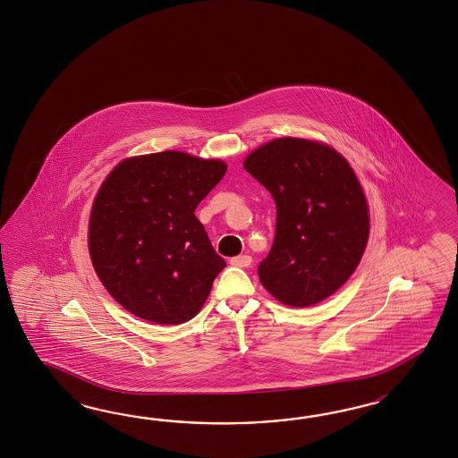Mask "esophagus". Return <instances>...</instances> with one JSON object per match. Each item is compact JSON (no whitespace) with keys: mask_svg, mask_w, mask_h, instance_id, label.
Segmentation results:
<instances>
[{"mask_svg":"<svg viewBox=\"0 0 458 458\" xmlns=\"http://www.w3.org/2000/svg\"><path fill=\"white\" fill-rule=\"evenodd\" d=\"M252 262V258L249 254H241V256H235L231 259V264L235 267H249Z\"/></svg>","mask_w":458,"mask_h":458,"instance_id":"1","label":"esophagus"}]
</instances>
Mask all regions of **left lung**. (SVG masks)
<instances>
[{"mask_svg":"<svg viewBox=\"0 0 458 458\" xmlns=\"http://www.w3.org/2000/svg\"><path fill=\"white\" fill-rule=\"evenodd\" d=\"M244 169L275 199L273 248L258 275L276 300L306 308L327 300L353 275L369 231L365 194L353 169L327 145L276 139Z\"/></svg>","mask_w":458,"mask_h":458,"instance_id":"left-lung-1","label":"left lung"}]
</instances>
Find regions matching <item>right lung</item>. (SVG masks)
Listing matches in <instances>:
<instances>
[{
    "label": "right lung",
    "instance_id": "right-lung-1",
    "mask_svg": "<svg viewBox=\"0 0 458 458\" xmlns=\"http://www.w3.org/2000/svg\"><path fill=\"white\" fill-rule=\"evenodd\" d=\"M227 165L167 150L118 164L93 202L89 248L106 291L131 314L181 325L209 296L225 261L197 219Z\"/></svg>",
    "mask_w": 458,
    "mask_h": 458
}]
</instances>
